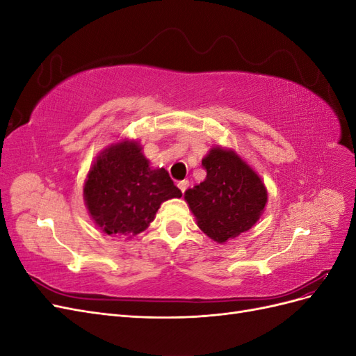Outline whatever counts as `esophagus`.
Listing matches in <instances>:
<instances>
[{"mask_svg":"<svg viewBox=\"0 0 356 356\" xmlns=\"http://www.w3.org/2000/svg\"><path fill=\"white\" fill-rule=\"evenodd\" d=\"M188 186H190V182H188V179H182V181H179L178 182V188L184 193L187 188H188Z\"/></svg>","mask_w":356,"mask_h":356,"instance_id":"34e87169","label":"esophagus"}]
</instances>
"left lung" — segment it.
<instances>
[{"mask_svg": "<svg viewBox=\"0 0 356 356\" xmlns=\"http://www.w3.org/2000/svg\"><path fill=\"white\" fill-rule=\"evenodd\" d=\"M207 178L188 188L184 199L199 229L217 243L250 230L267 203L260 175L232 148L212 147L202 159Z\"/></svg>", "mask_w": 356, "mask_h": 356, "instance_id": "obj_1", "label": "left lung"}]
</instances>
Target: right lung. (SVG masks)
<instances>
[{
  "label": "right lung",
  "mask_w": 356,
  "mask_h": 356,
  "mask_svg": "<svg viewBox=\"0 0 356 356\" xmlns=\"http://www.w3.org/2000/svg\"><path fill=\"white\" fill-rule=\"evenodd\" d=\"M165 168H152L136 139H122L99 153L84 179L83 197L102 233L131 239L143 233L160 204L181 197Z\"/></svg>",
  "instance_id": "right-lung-1"
}]
</instances>
